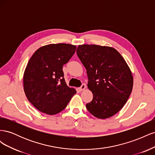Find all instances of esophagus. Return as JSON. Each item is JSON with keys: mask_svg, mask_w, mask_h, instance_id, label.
<instances>
[{"mask_svg": "<svg viewBox=\"0 0 155 155\" xmlns=\"http://www.w3.org/2000/svg\"><path fill=\"white\" fill-rule=\"evenodd\" d=\"M86 88V85H85V84H82L81 85V86L79 87V91H84L85 90V89Z\"/></svg>", "mask_w": 155, "mask_h": 155, "instance_id": "esophagus-1", "label": "esophagus"}]
</instances>
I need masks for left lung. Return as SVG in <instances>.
Wrapping results in <instances>:
<instances>
[{"mask_svg": "<svg viewBox=\"0 0 155 155\" xmlns=\"http://www.w3.org/2000/svg\"><path fill=\"white\" fill-rule=\"evenodd\" d=\"M76 52L87 70V86L93 94L92 101L86 105L87 110L100 119L114 116L132 92L133 77L128 64L109 46L79 45Z\"/></svg>", "mask_w": 155, "mask_h": 155, "instance_id": "obj_1", "label": "left lung"}]
</instances>
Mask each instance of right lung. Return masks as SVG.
<instances>
[{"mask_svg":"<svg viewBox=\"0 0 155 155\" xmlns=\"http://www.w3.org/2000/svg\"><path fill=\"white\" fill-rule=\"evenodd\" d=\"M76 50L72 45L50 44L32 55L25 70L23 85L28 100L37 110L49 115L58 114L76 93L67 86L63 71Z\"/></svg>","mask_w":155,"mask_h":155,"instance_id":"right-lung-1","label":"right lung"}]
</instances>
